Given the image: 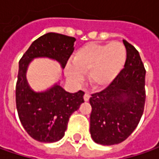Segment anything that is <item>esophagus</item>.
I'll use <instances>...</instances> for the list:
<instances>
[{"mask_svg":"<svg viewBox=\"0 0 159 159\" xmlns=\"http://www.w3.org/2000/svg\"><path fill=\"white\" fill-rule=\"evenodd\" d=\"M89 98H90V94H89L88 92H85V94H84V101H88V100H89Z\"/></svg>","mask_w":159,"mask_h":159,"instance_id":"obj_1","label":"esophagus"}]
</instances>
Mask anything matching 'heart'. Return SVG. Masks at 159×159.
<instances>
[{
	"label": "heart",
	"instance_id": "b5f03b06",
	"mask_svg": "<svg viewBox=\"0 0 159 159\" xmlns=\"http://www.w3.org/2000/svg\"><path fill=\"white\" fill-rule=\"evenodd\" d=\"M127 50L120 41L105 44L89 43L80 48L74 55L75 68H69L70 75L80 81L81 74H89L90 83L97 87L111 84L123 69Z\"/></svg>",
	"mask_w": 159,
	"mask_h": 159
}]
</instances>
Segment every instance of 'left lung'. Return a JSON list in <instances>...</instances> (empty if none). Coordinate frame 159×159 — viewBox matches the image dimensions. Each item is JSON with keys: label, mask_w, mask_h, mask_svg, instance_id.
<instances>
[{"label": "left lung", "mask_w": 159, "mask_h": 159, "mask_svg": "<svg viewBox=\"0 0 159 159\" xmlns=\"http://www.w3.org/2000/svg\"><path fill=\"white\" fill-rule=\"evenodd\" d=\"M127 50L124 68L104 90L89 99L90 134L96 143L111 145L123 142L134 131L145 103V69L139 52L123 39Z\"/></svg>", "instance_id": "1"}]
</instances>
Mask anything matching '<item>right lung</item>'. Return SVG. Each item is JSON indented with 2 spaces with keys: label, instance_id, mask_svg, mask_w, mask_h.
Returning <instances> with one entry per match:
<instances>
[{
  "label": "right lung",
  "instance_id": "obj_1",
  "mask_svg": "<svg viewBox=\"0 0 159 159\" xmlns=\"http://www.w3.org/2000/svg\"><path fill=\"white\" fill-rule=\"evenodd\" d=\"M75 41L73 37L47 33L36 39L19 61L16 109L23 127L37 141L53 143L63 137L70 116L84 102V93L82 90L69 93L59 84L44 92H35L25 78L27 65L34 58L48 57L64 68L75 49Z\"/></svg>",
  "mask_w": 159,
  "mask_h": 159
}]
</instances>
